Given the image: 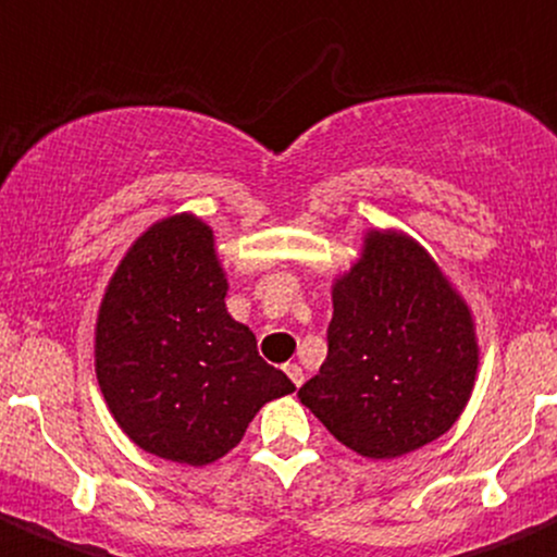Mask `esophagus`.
Segmentation results:
<instances>
[{"label":"esophagus","mask_w":557,"mask_h":557,"mask_svg":"<svg viewBox=\"0 0 557 557\" xmlns=\"http://www.w3.org/2000/svg\"><path fill=\"white\" fill-rule=\"evenodd\" d=\"M285 375H288L290 381H294V386H301V383H305V370H301V367L296 364V361L285 364Z\"/></svg>","instance_id":"esophagus-1"}]
</instances>
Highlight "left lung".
Here are the masks:
<instances>
[{
    "instance_id": "8db88e82",
    "label": "left lung",
    "mask_w": 557,
    "mask_h": 557,
    "mask_svg": "<svg viewBox=\"0 0 557 557\" xmlns=\"http://www.w3.org/2000/svg\"><path fill=\"white\" fill-rule=\"evenodd\" d=\"M329 354L301 405L367 460L422 449L460 419L479 370L476 323L433 256L372 228L332 285Z\"/></svg>"
}]
</instances>
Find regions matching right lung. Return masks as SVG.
<instances>
[{
	"label": "right lung",
	"instance_id": "right-lung-1",
	"mask_svg": "<svg viewBox=\"0 0 557 557\" xmlns=\"http://www.w3.org/2000/svg\"><path fill=\"white\" fill-rule=\"evenodd\" d=\"M214 231L190 212L149 225L108 280L95 372L122 433L149 455L201 468L228 455L252 416L294 392L225 307Z\"/></svg>",
	"mask_w": 557,
	"mask_h": 557
}]
</instances>
